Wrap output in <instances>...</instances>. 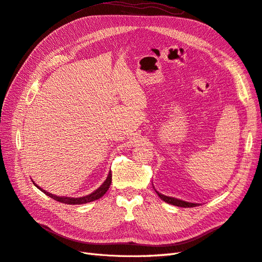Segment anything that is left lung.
<instances>
[{
	"instance_id": "obj_1",
	"label": "left lung",
	"mask_w": 262,
	"mask_h": 262,
	"mask_svg": "<svg viewBox=\"0 0 262 262\" xmlns=\"http://www.w3.org/2000/svg\"><path fill=\"white\" fill-rule=\"evenodd\" d=\"M156 193L158 194V196H160L163 201L167 202L169 204H172V205H176V207H180V208H193V207H196V203H190V202L182 201V200L176 199V198H170V196H167V195H164V194L157 192V191H156Z\"/></svg>"
}]
</instances>
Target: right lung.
<instances>
[{
  "label": "right lung",
  "instance_id": "obj_1",
  "mask_svg": "<svg viewBox=\"0 0 262 262\" xmlns=\"http://www.w3.org/2000/svg\"><path fill=\"white\" fill-rule=\"evenodd\" d=\"M110 184H112V172H109V175H108L106 181L96 190V191H94L93 193H91L89 195H85V196H81V198H68V196L67 198H64V196L62 198V196H57V195H54L52 193L47 192L46 190L39 188L34 182V185L37 188L40 189L43 193H46L47 195H49L50 198H52V199H54V200H57V201H59L61 203H66V204H83V203H87V202H92V201L97 200V199H99V198H101L102 195H104L107 192V190L110 187Z\"/></svg>",
  "mask_w": 262,
  "mask_h": 262
}]
</instances>
